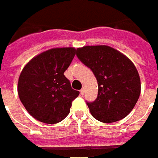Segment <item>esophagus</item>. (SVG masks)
<instances>
[{"mask_svg": "<svg viewBox=\"0 0 158 158\" xmlns=\"http://www.w3.org/2000/svg\"><path fill=\"white\" fill-rule=\"evenodd\" d=\"M80 93H81V95H83V94L85 93V88H84V87H82V88H81V89L80 90Z\"/></svg>", "mask_w": 158, "mask_h": 158, "instance_id": "1", "label": "esophagus"}]
</instances>
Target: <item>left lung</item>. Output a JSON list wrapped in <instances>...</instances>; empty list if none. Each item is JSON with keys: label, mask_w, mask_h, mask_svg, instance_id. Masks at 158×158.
Listing matches in <instances>:
<instances>
[{"label": "left lung", "mask_w": 158, "mask_h": 158, "mask_svg": "<svg viewBox=\"0 0 158 158\" xmlns=\"http://www.w3.org/2000/svg\"><path fill=\"white\" fill-rule=\"evenodd\" d=\"M77 56L97 80V97L87 102L93 117L102 123H114L128 116L141 92L140 77L134 63L106 45L79 48Z\"/></svg>", "instance_id": "left-lung-1"}]
</instances>
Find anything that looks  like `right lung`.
Listing matches in <instances>:
<instances>
[{"label":"right lung","mask_w":158,"mask_h":158,"mask_svg":"<svg viewBox=\"0 0 158 158\" xmlns=\"http://www.w3.org/2000/svg\"><path fill=\"white\" fill-rule=\"evenodd\" d=\"M76 55L75 48H56L32 58L18 80V95L27 111L38 121L54 124L66 117L79 91L63 75Z\"/></svg>","instance_id":"add662e5"}]
</instances>
